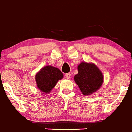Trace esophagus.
I'll use <instances>...</instances> for the list:
<instances>
[{
    "label": "esophagus",
    "mask_w": 132,
    "mask_h": 132,
    "mask_svg": "<svg viewBox=\"0 0 132 132\" xmlns=\"http://www.w3.org/2000/svg\"><path fill=\"white\" fill-rule=\"evenodd\" d=\"M65 77L67 79H70V77H71V74H70V73H66L65 74Z\"/></svg>",
    "instance_id": "obj_1"
}]
</instances>
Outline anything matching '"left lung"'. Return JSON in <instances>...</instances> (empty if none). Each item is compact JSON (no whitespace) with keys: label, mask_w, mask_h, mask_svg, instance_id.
<instances>
[{"label":"left lung","mask_w":132,"mask_h":132,"mask_svg":"<svg viewBox=\"0 0 132 132\" xmlns=\"http://www.w3.org/2000/svg\"><path fill=\"white\" fill-rule=\"evenodd\" d=\"M77 70L78 73L74 79L83 94L87 96L100 89L103 83V75L96 65L82 62Z\"/></svg>","instance_id":"8db88e82"}]
</instances>
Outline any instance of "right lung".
<instances>
[{"mask_svg": "<svg viewBox=\"0 0 132 132\" xmlns=\"http://www.w3.org/2000/svg\"><path fill=\"white\" fill-rule=\"evenodd\" d=\"M63 77L64 75L59 68L46 65L36 74L35 81L38 88L46 94L52 91L57 82Z\"/></svg>", "mask_w": 132, "mask_h": 132, "instance_id": "add662e5", "label": "right lung"}]
</instances>
